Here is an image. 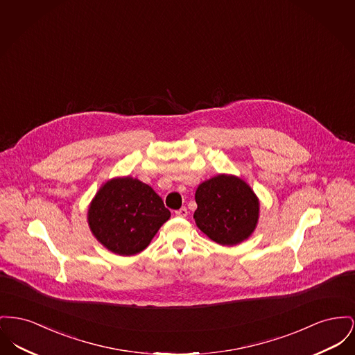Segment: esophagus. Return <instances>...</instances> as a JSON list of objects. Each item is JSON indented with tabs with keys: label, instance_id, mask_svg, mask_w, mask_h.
Masks as SVG:
<instances>
[{
	"label": "esophagus",
	"instance_id": "obj_1",
	"mask_svg": "<svg viewBox=\"0 0 355 355\" xmlns=\"http://www.w3.org/2000/svg\"><path fill=\"white\" fill-rule=\"evenodd\" d=\"M175 216H177V217H187V216H188V209L181 208L178 209V210H175Z\"/></svg>",
	"mask_w": 355,
	"mask_h": 355
}]
</instances>
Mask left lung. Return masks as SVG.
<instances>
[{
    "label": "left lung",
    "instance_id": "obj_1",
    "mask_svg": "<svg viewBox=\"0 0 355 355\" xmlns=\"http://www.w3.org/2000/svg\"><path fill=\"white\" fill-rule=\"evenodd\" d=\"M194 220L210 240L236 245L247 240L257 225L260 202L250 185L228 174L204 181L196 190Z\"/></svg>",
    "mask_w": 355,
    "mask_h": 355
}]
</instances>
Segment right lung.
Segmentation results:
<instances>
[{"mask_svg": "<svg viewBox=\"0 0 355 355\" xmlns=\"http://www.w3.org/2000/svg\"><path fill=\"white\" fill-rule=\"evenodd\" d=\"M170 218L162 198L132 177L107 181L88 208V225L107 250L131 256L146 248Z\"/></svg>", "mask_w": 355, "mask_h": 355, "instance_id": "right-lung-1", "label": "right lung"}]
</instances>
